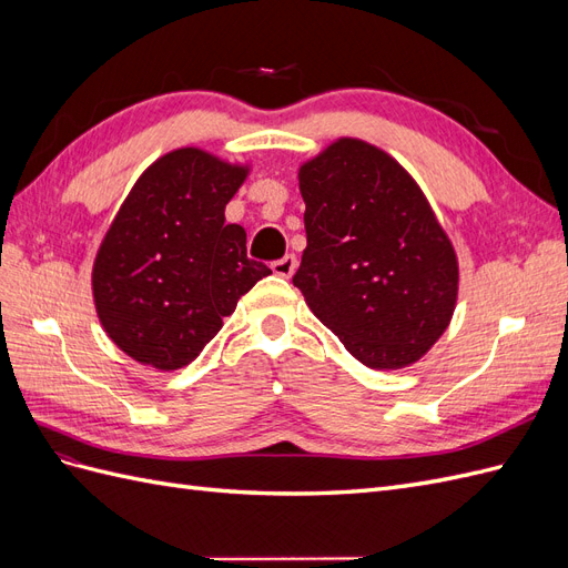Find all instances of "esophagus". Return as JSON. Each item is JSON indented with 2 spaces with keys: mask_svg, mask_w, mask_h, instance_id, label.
<instances>
[{
  "mask_svg": "<svg viewBox=\"0 0 568 568\" xmlns=\"http://www.w3.org/2000/svg\"><path fill=\"white\" fill-rule=\"evenodd\" d=\"M272 272L277 274V277L288 280L291 274L296 272V255H284L282 261H274V263H272Z\"/></svg>",
  "mask_w": 568,
  "mask_h": 568,
  "instance_id": "34e87169",
  "label": "esophagus"
}]
</instances>
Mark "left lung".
I'll list each match as a JSON object with an SVG mask.
<instances>
[{"instance_id": "1", "label": "left lung", "mask_w": 568, "mask_h": 568, "mask_svg": "<svg viewBox=\"0 0 568 568\" xmlns=\"http://www.w3.org/2000/svg\"><path fill=\"white\" fill-rule=\"evenodd\" d=\"M307 246L294 286L372 369L415 365L453 320L459 265L419 184L386 151L341 136L298 168Z\"/></svg>"}]
</instances>
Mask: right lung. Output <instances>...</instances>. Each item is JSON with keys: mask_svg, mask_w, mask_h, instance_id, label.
<instances>
[{"mask_svg": "<svg viewBox=\"0 0 568 568\" xmlns=\"http://www.w3.org/2000/svg\"><path fill=\"white\" fill-rule=\"evenodd\" d=\"M251 173L182 146L153 161L120 205L92 265L97 317L115 346L161 372L186 367L272 270L246 255L225 205Z\"/></svg>", "mask_w": 568, "mask_h": 568, "instance_id": "obj_1", "label": "right lung"}]
</instances>
